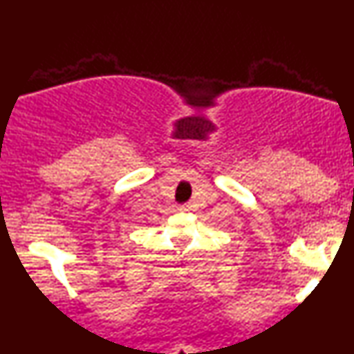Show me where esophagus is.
Here are the masks:
<instances>
[{
    "label": "esophagus",
    "mask_w": 354,
    "mask_h": 354,
    "mask_svg": "<svg viewBox=\"0 0 354 354\" xmlns=\"http://www.w3.org/2000/svg\"><path fill=\"white\" fill-rule=\"evenodd\" d=\"M189 209V205L184 204V205H179V212H187Z\"/></svg>",
    "instance_id": "1"
}]
</instances>
